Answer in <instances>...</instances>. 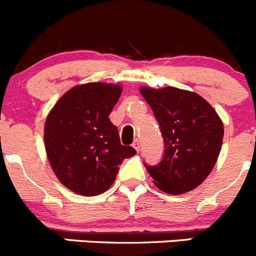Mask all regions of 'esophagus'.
I'll list each match as a JSON object with an SVG mask.
<instances>
[{
	"label": "esophagus",
	"mask_w": 256,
	"mask_h": 256,
	"mask_svg": "<svg viewBox=\"0 0 256 256\" xmlns=\"http://www.w3.org/2000/svg\"><path fill=\"white\" fill-rule=\"evenodd\" d=\"M132 146L135 148L136 152H139V150H140V142H139V140H135V142H132Z\"/></svg>",
	"instance_id": "1"
}]
</instances>
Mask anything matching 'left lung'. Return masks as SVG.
<instances>
[{
  "mask_svg": "<svg viewBox=\"0 0 256 256\" xmlns=\"http://www.w3.org/2000/svg\"><path fill=\"white\" fill-rule=\"evenodd\" d=\"M164 140V155L146 170L169 194L190 192L204 182L218 158L224 125L211 104L197 93L166 87L142 88Z\"/></svg>",
  "mask_w": 256,
  "mask_h": 256,
  "instance_id": "8db88e82",
  "label": "left lung"
}]
</instances>
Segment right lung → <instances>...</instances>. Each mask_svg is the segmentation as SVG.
I'll use <instances>...</instances> for the list:
<instances>
[{
  "label": "right lung",
  "instance_id": "obj_1",
  "mask_svg": "<svg viewBox=\"0 0 256 256\" xmlns=\"http://www.w3.org/2000/svg\"><path fill=\"white\" fill-rule=\"evenodd\" d=\"M122 88L107 83L76 86L52 107L44 128L48 159L73 192L96 196L108 190L124 159L136 154L122 145L108 116Z\"/></svg>",
  "mask_w": 256,
  "mask_h": 256
}]
</instances>
